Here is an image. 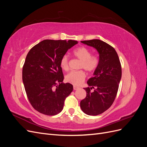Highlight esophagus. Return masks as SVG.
Returning <instances> with one entry per match:
<instances>
[{"label": "esophagus", "mask_w": 147, "mask_h": 147, "mask_svg": "<svg viewBox=\"0 0 147 147\" xmlns=\"http://www.w3.org/2000/svg\"><path fill=\"white\" fill-rule=\"evenodd\" d=\"M78 88H79V87L77 86H75V85L74 86V90H78Z\"/></svg>", "instance_id": "1"}]
</instances>
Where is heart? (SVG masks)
Here are the masks:
<instances>
[{"label": "heart", "instance_id": "1", "mask_svg": "<svg viewBox=\"0 0 147 147\" xmlns=\"http://www.w3.org/2000/svg\"><path fill=\"white\" fill-rule=\"evenodd\" d=\"M74 55L81 60L79 67L83 68L89 72L94 71L99 65V59L96 56L91 55V51L84 47H80L73 51ZM62 69L67 71L69 69V58L68 55H64L60 60ZM86 74L82 70L72 71L66 75V81L74 84L80 85L85 80Z\"/></svg>", "mask_w": 147, "mask_h": 147}]
</instances>
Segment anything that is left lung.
<instances>
[{
  "label": "left lung",
  "mask_w": 147,
  "mask_h": 147,
  "mask_svg": "<svg viewBox=\"0 0 147 147\" xmlns=\"http://www.w3.org/2000/svg\"><path fill=\"white\" fill-rule=\"evenodd\" d=\"M81 42L95 48L99 54V65L87 82L90 87L84 88L86 96L80 102L84 113L96 116L104 113L113 103L121 78V65L117 51L108 43L99 39ZM92 88L95 89L93 92H90Z\"/></svg>",
  "instance_id": "1"
}]
</instances>
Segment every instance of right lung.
<instances>
[{
  "label": "right lung",
  "instance_id": "right-lung-1",
  "mask_svg": "<svg viewBox=\"0 0 147 147\" xmlns=\"http://www.w3.org/2000/svg\"><path fill=\"white\" fill-rule=\"evenodd\" d=\"M77 43L72 40H44L28 53L23 67V81L30 104L37 112L53 116L63 109L73 85L63 83L60 60Z\"/></svg>",
  "mask_w": 147,
  "mask_h": 147
}]
</instances>
